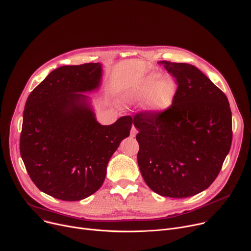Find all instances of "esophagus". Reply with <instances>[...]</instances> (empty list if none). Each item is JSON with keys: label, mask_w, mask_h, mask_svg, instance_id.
<instances>
[{"label": "esophagus", "mask_w": 251, "mask_h": 251, "mask_svg": "<svg viewBox=\"0 0 251 251\" xmlns=\"http://www.w3.org/2000/svg\"><path fill=\"white\" fill-rule=\"evenodd\" d=\"M137 129H136L134 126L131 128V131H130V136H131V137H135V136H136V134H137Z\"/></svg>", "instance_id": "34e87169"}]
</instances>
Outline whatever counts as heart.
<instances>
[{"mask_svg": "<svg viewBox=\"0 0 251 251\" xmlns=\"http://www.w3.org/2000/svg\"><path fill=\"white\" fill-rule=\"evenodd\" d=\"M177 86L171 79L159 81V76L151 75L136 83H124L119 86L122 102L134 103L147 96L144 103L146 111L160 113L173 103Z\"/></svg>", "mask_w": 251, "mask_h": 251, "instance_id": "obj_1", "label": "heart"}]
</instances>
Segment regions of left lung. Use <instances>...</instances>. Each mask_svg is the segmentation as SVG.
<instances>
[{
  "label": "left lung",
  "mask_w": 251,
  "mask_h": 251,
  "mask_svg": "<svg viewBox=\"0 0 251 251\" xmlns=\"http://www.w3.org/2000/svg\"><path fill=\"white\" fill-rule=\"evenodd\" d=\"M159 64L176 78L178 88L165 111L134 116L139 131L137 161L155 193L190 197L212 184L230 150L231 110L226 95L195 66Z\"/></svg>",
  "instance_id": "left-lung-1"
}]
</instances>
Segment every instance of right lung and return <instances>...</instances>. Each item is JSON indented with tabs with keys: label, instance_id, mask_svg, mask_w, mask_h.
I'll return each mask as SVG.
<instances>
[{
	"label": "right lung",
	"instance_id": "right-lung-1",
	"mask_svg": "<svg viewBox=\"0 0 251 251\" xmlns=\"http://www.w3.org/2000/svg\"><path fill=\"white\" fill-rule=\"evenodd\" d=\"M102 82V64L62 66L29 95L20 138L23 162L35 185L65 201L82 200L103 184L107 164L133 124L123 116L101 125L84 93Z\"/></svg>",
	"mask_w": 251,
	"mask_h": 251
}]
</instances>
